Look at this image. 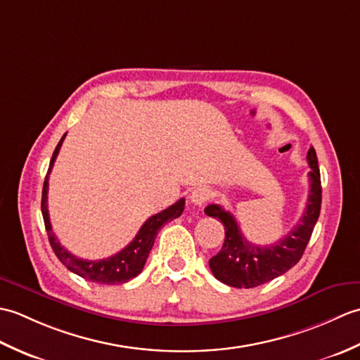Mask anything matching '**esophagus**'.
<instances>
[{
	"label": "esophagus",
	"instance_id": "obj_1",
	"mask_svg": "<svg viewBox=\"0 0 360 360\" xmlns=\"http://www.w3.org/2000/svg\"><path fill=\"white\" fill-rule=\"evenodd\" d=\"M210 198V192L205 187H196L190 193V202L195 205H202Z\"/></svg>",
	"mask_w": 360,
	"mask_h": 360
}]
</instances>
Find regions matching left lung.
Instances as JSON below:
<instances>
[{
  "instance_id": "obj_1",
  "label": "left lung",
  "mask_w": 360,
  "mask_h": 360,
  "mask_svg": "<svg viewBox=\"0 0 360 360\" xmlns=\"http://www.w3.org/2000/svg\"><path fill=\"white\" fill-rule=\"evenodd\" d=\"M307 159L311 167L307 209L292 231L271 246H257L244 238L232 213L219 204L205 207V215L218 218L226 231L223 248L209 259L212 274L217 280L232 288L249 289L280 277L298 263L308 246L322 205L320 170L316 150L312 147L308 150Z\"/></svg>"
}]
</instances>
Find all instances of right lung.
Instances as JSON below:
<instances>
[{"label": "right lung", "mask_w": 360, "mask_h": 360, "mask_svg": "<svg viewBox=\"0 0 360 360\" xmlns=\"http://www.w3.org/2000/svg\"><path fill=\"white\" fill-rule=\"evenodd\" d=\"M65 136L60 139L56 150H53L49 170H48V174H46V179L43 184V195H41V213H43L44 227H46V232H48L51 248L60 262H62L71 272L80 275L82 278L93 283H98V285H120V283H127L142 272L153 244H155L159 229L165 223H168V221L181 217L182 210L186 207V200L182 198V200L174 202L168 209L150 217L139 229V232H137V235L134 236V240L129 243L127 248L117 252L116 255L108 257L105 259H97V262H89V259L77 258L75 255H72L71 252H68L57 240L56 233L52 232L49 212H48V186H49L48 179H49V173L52 170V165L56 162V158L60 151V147H62V143L65 141Z\"/></svg>", "instance_id": "obj_1"}]
</instances>
